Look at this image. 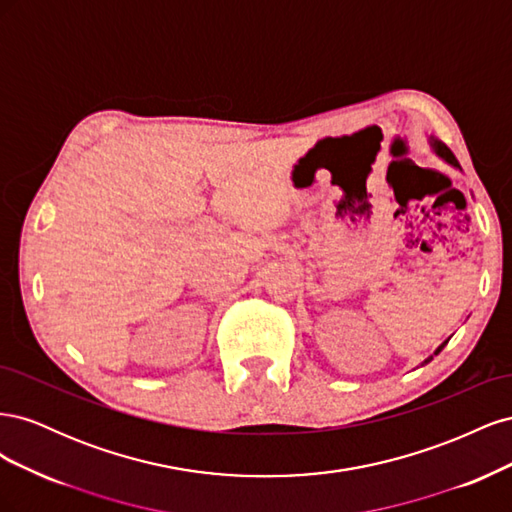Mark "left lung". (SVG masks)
Returning <instances> with one entry per match:
<instances>
[{"mask_svg":"<svg viewBox=\"0 0 512 512\" xmlns=\"http://www.w3.org/2000/svg\"><path fill=\"white\" fill-rule=\"evenodd\" d=\"M431 149L433 151H436V156L438 158H442L446 164H451L453 168H459L461 170V166H459V162H457V158L453 156V151L451 149H448L444 143H440V141H436V138H431ZM448 344V339H446V342H442L438 348H436V352H433L431 356H427V359L423 361V365H427L429 361H433V356H438L442 350H444V346Z\"/></svg>","mask_w":512,"mask_h":512,"instance_id":"obj_1","label":"left lung"}]
</instances>
